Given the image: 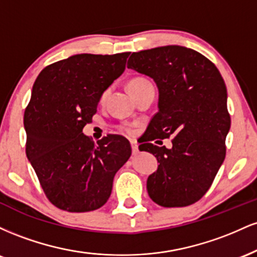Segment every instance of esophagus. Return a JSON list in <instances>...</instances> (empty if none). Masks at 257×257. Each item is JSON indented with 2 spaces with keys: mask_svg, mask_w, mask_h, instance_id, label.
<instances>
[{
  "mask_svg": "<svg viewBox=\"0 0 257 257\" xmlns=\"http://www.w3.org/2000/svg\"><path fill=\"white\" fill-rule=\"evenodd\" d=\"M131 145H132V151H133V155H137L138 151H139V145L137 141H131Z\"/></svg>",
  "mask_w": 257,
  "mask_h": 257,
  "instance_id": "34e87169",
  "label": "esophagus"
}]
</instances>
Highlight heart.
Listing matches in <instances>:
<instances>
[{
	"label": "heart",
	"mask_w": 257,
	"mask_h": 257,
	"mask_svg": "<svg viewBox=\"0 0 257 257\" xmlns=\"http://www.w3.org/2000/svg\"><path fill=\"white\" fill-rule=\"evenodd\" d=\"M149 83H150V82L145 78H134V79H132L131 82H129L128 87H129V90H134V89H137V88H140V87H143V85H146ZM106 95H107V91H105V93L102 94L101 100H104L106 98ZM125 131L131 132V129L125 128Z\"/></svg>",
	"instance_id": "obj_1"
}]
</instances>
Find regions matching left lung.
<instances>
[{
  "mask_svg": "<svg viewBox=\"0 0 257 257\" xmlns=\"http://www.w3.org/2000/svg\"><path fill=\"white\" fill-rule=\"evenodd\" d=\"M128 69L152 78L158 88V112L139 146L159 163L147 178L150 198L166 208L193 204L209 190L226 156L231 118L222 76L204 55L182 46L133 53ZM169 136L174 137L170 149L149 143Z\"/></svg>",
  "mask_w": 257,
  "mask_h": 257,
  "instance_id": "1",
  "label": "left lung"
}]
</instances>
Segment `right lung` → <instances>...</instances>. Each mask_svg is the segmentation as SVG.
<instances>
[{
  "label": "right lung",
  "mask_w": 257,
  "mask_h": 257,
  "mask_svg": "<svg viewBox=\"0 0 257 257\" xmlns=\"http://www.w3.org/2000/svg\"><path fill=\"white\" fill-rule=\"evenodd\" d=\"M129 54L71 55L47 66L35 81L24 114L26 156L59 209L101 208L114 175L131 157L125 138L107 135L95 145L83 134L104 91L124 72Z\"/></svg>",
  "instance_id": "right-lung-1"
}]
</instances>
